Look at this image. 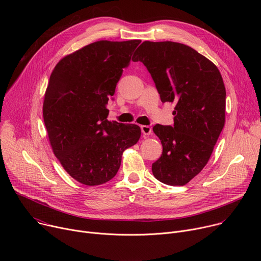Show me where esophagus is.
Returning <instances> with one entry per match:
<instances>
[{"label": "esophagus", "instance_id": "1", "mask_svg": "<svg viewBox=\"0 0 261 261\" xmlns=\"http://www.w3.org/2000/svg\"><path fill=\"white\" fill-rule=\"evenodd\" d=\"M140 129H141L142 134H143V135H145V136H148V135H150V134L152 133V128H151L150 126L142 125V126L140 127Z\"/></svg>", "mask_w": 261, "mask_h": 261}]
</instances>
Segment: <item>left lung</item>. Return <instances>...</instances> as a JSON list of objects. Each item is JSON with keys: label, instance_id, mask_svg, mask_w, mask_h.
Masks as SVG:
<instances>
[{"label": "left lung", "instance_id": "left-lung-1", "mask_svg": "<svg viewBox=\"0 0 261 261\" xmlns=\"http://www.w3.org/2000/svg\"><path fill=\"white\" fill-rule=\"evenodd\" d=\"M132 60L151 73L161 101L174 103L173 126L153 128L163 146L153 174L163 184L184 186L206 165L225 124L221 73L195 49L171 41H144Z\"/></svg>", "mask_w": 261, "mask_h": 261}]
</instances>
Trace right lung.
Returning a JSON list of instances; mask_svg holds the SVG:
<instances>
[{
	"label": "right lung",
	"mask_w": 261,
	"mask_h": 261,
	"mask_svg": "<svg viewBox=\"0 0 261 261\" xmlns=\"http://www.w3.org/2000/svg\"><path fill=\"white\" fill-rule=\"evenodd\" d=\"M140 40H100L65 56L53 70L43 119L53 152L70 176L87 186L113 178L126 148L140 138L134 124L107 120L123 69Z\"/></svg>",
	"instance_id": "obj_1"
}]
</instances>
